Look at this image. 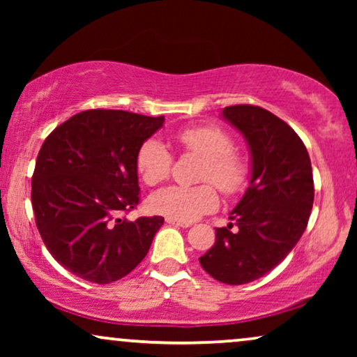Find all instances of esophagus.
Instances as JSON below:
<instances>
[{"label":"esophagus","instance_id":"34e87169","mask_svg":"<svg viewBox=\"0 0 357 357\" xmlns=\"http://www.w3.org/2000/svg\"><path fill=\"white\" fill-rule=\"evenodd\" d=\"M165 222L170 224V226H177V227H190V226H192L190 222L177 221V219H174V218H165Z\"/></svg>","mask_w":357,"mask_h":357}]
</instances>
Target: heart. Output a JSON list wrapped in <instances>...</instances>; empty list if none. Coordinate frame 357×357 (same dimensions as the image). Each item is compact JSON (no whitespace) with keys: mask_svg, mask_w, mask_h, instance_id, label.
Wrapping results in <instances>:
<instances>
[{"mask_svg":"<svg viewBox=\"0 0 357 357\" xmlns=\"http://www.w3.org/2000/svg\"><path fill=\"white\" fill-rule=\"evenodd\" d=\"M177 139L187 153L204 159L198 180L209 183L195 187L170 185L155 192L149 204L155 213L177 221L192 222L218 206V193L211 183L224 195H234L245 185L247 169L242 159L234 153V139L218 126H188L178 131ZM172 164V153L158 138L146 139L136 154V170L149 187L164 182L170 175Z\"/></svg>","mask_w":357,"mask_h":357,"instance_id":"obj_1","label":"heart"}]
</instances>
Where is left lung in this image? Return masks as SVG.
Segmentation results:
<instances>
[{
  "label": "left lung",
  "instance_id": "1",
  "mask_svg": "<svg viewBox=\"0 0 357 357\" xmlns=\"http://www.w3.org/2000/svg\"><path fill=\"white\" fill-rule=\"evenodd\" d=\"M222 119L250 148V185L199 263L214 280L236 286L265 276L296 247L314 204V177L302 139L271 112L231 105Z\"/></svg>",
  "mask_w": 357,
  "mask_h": 357
}]
</instances>
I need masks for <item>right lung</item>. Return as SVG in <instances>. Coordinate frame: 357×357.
Listing matches in <instances>:
<instances>
[{
  "label": "right lung",
  "mask_w": 357,
  "mask_h": 357,
  "mask_svg": "<svg viewBox=\"0 0 357 357\" xmlns=\"http://www.w3.org/2000/svg\"><path fill=\"white\" fill-rule=\"evenodd\" d=\"M164 116L84 110L56 126L38 151L32 208L52 257L82 280L109 284L148 253L162 216L128 221L139 203L136 154Z\"/></svg>",
  "instance_id": "1"
}]
</instances>
